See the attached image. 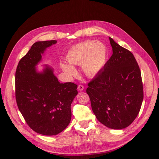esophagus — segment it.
I'll return each mask as SVG.
<instances>
[{"label":"esophagus","instance_id":"1","mask_svg":"<svg viewBox=\"0 0 159 159\" xmlns=\"http://www.w3.org/2000/svg\"><path fill=\"white\" fill-rule=\"evenodd\" d=\"M83 89H84V86H83V85H82V84H79L78 85V91L81 92V91L83 90Z\"/></svg>","mask_w":159,"mask_h":159}]
</instances>
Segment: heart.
Wrapping results in <instances>:
<instances>
[{"instance_id":"heart-1","label":"heart","mask_w":159,"mask_h":159,"mask_svg":"<svg viewBox=\"0 0 159 159\" xmlns=\"http://www.w3.org/2000/svg\"><path fill=\"white\" fill-rule=\"evenodd\" d=\"M107 56V51L104 44L100 41L87 40L70 49L66 55V60L70 64L62 63L61 67L66 74L74 76L77 71L72 66H82L85 75L92 77L103 68Z\"/></svg>"}]
</instances>
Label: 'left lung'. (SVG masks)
<instances>
[{"label":"left lung","mask_w":159,"mask_h":159,"mask_svg":"<svg viewBox=\"0 0 159 159\" xmlns=\"http://www.w3.org/2000/svg\"><path fill=\"white\" fill-rule=\"evenodd\" d=\"M109 38L113 55L88 83L92 111L106 127L122 129L139 113L143 100L141 70L133 54Z\"/></svg>","instance_id":"left-lung-1"}]
</instances>
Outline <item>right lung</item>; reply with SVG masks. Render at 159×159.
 Listing matches in <instances>:
<instances>
[{
  "label": "right lung",
  "instance_id": "obj_1",
  "mask_svg": "<svg viewBox=\"0 0 159 159\" xmlns=\"http://www.w3.org/2000/svg\"><path fill=\"white\" fill-rule=\"evenodd\" d=\"M55 43V40L35 43L20 60L15 74L19 110L28 125L44 136L57 135L67 127L70 104L78 94V85L60 83L50 67L46 66L42 72L35 69L46 48Z\"/></svg>",
  "mask_w": 159,
  "mask_h": 159
}]
</instances>
